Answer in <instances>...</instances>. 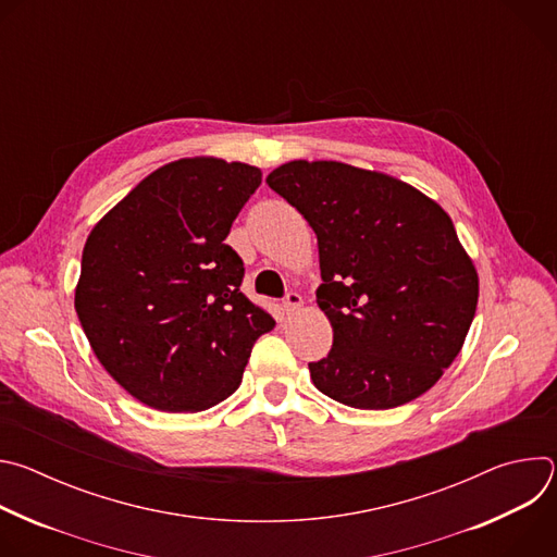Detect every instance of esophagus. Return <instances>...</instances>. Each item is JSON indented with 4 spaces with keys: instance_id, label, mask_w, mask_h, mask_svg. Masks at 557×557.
Masks as SVG:
<instances>
[{
    "instance_id": "1",
    "label": "esophagus",
    "mask_w": 557,
    "mask_h": 557,
    "mask_svg": "<svg viewBox=\"0 0 557 557\" xmlns=\"http://www.w3.org/2000/svg\"><path fill=\"white\" fill-rule=\"evenodd\" d=\"M301 295L299 293H295V290H288L286 293V297H284V308H286V312H295V310H299L301 308Z\"/></svg>"
}]
</instances>
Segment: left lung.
<instances>
[{
	"instance_id": "8db88e82",
	"label": "left lung",
	"mask_w": 557,
	"mask_h": 557,
	"mask_svg": "<svg viewBox=\"0 0 557 557\" xmlns=\"http://www.w3.org/2000/svg\"><path fill=\"white\" fill-rule=\"evenodd\" d=\"M269 187L312 226L333 326L314 387L357 410L414 401L451 366L479 304V275L449 215L414 187L335 161H293Z\"/></svg>"
}]
</instances>
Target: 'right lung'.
Returning <instances> with one entry per match:
<instances>
[{"label":"right lung","mask_w":557,"mask_h":557,"mask_svg":"<svg viewBox=\"0 0 557 557\" xmlns=\"http://www.w3.org/2000/svg\"><path fill=\"white\" fill-rule=\"evenodd\" d=\"M262 172L183 158L140 181L88 235L74 308L112 379L140 404L200 412L231 396L275 320L243 290L226 243Z\"/></svg>","instance_id":"right-lung-1"}]
</instances>
